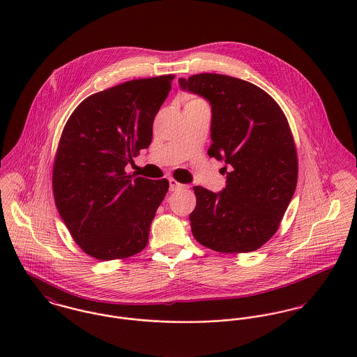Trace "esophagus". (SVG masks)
Listing matches in <instances>:
<instances>
[{
    "label": "esophagus",
    "mask_w": 357,
    "mask_h": 357,
    "mask_svg": "<svg viewBox=\"0 0 357 357\" xmlns=\"http://www.w3.org/2000/svg\"><path fill=\"white\" fill-rule=\"evenodd\" d=\"M169 185H170V191H178V190H181L184 187L181 183H178L174 178H169Z\"/></svg>",
    "instance_id": "1"
}]
</instances>
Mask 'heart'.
<instances>
[{
	"label": "heart",
	"instance_id": "1",
	"mask_svg": "<svg viewBox=\"0 0 357 357\" xmlns=\"http://www.w3.org/2000/svg\"><path fill=\"white\" fill-rule=\"evenodd\" d=\"M192 102H204V100L194 96H187V104H192Z\"/></svg>",
	"mask_w": 357,
	"mask_h": 357
}]
</instances>
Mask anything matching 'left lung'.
<instances>
[{
  "instance_id": "left-lung-1",
  "label": "left lung",
  "mask_w": 357,
  "mask_h": 357,
  "mask_svg": "<svg viewBox=\"0 0 357 357\" xmlns=\"http://www.w3.org/2000/svg\"><path fill=\"white\" fill-rule=\"evenodd\" d=\"M180 86L211 104L208 156L225 159L227 187L214 194L194 187V238L218 253H249L279 229L298 178L289 121L265 91L221 74L180 78Z\"/></svg>"
}]
</instances>
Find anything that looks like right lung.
<instances>
[{
	"mask_svg": "<svg viewBox=\"0 0 357 357\" xmlns=\"http://www.w3.org/2000/svg\"><path fill=\"white\" fill-rule=\"evenodd\" d=\"M173 79H132L91 95L64 125L52 173L54 204L74 242L93 258L123 259L149 243L169 181L135 177L125 166L151 144Z\"/></svg>",
	"mask_w": 357,
	"mask_h": 357,
	"instance_id": "right-lung-1",
	"label": "right lung"
}]
</instances>
